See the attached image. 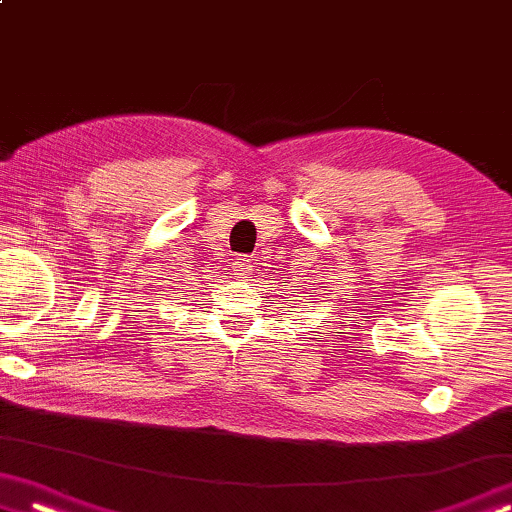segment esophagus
Wrapping results in <instances>:
<instances>
[{
  "label": "esophagus",
  "instance_id": "34e87169",
  "mask_svg": "<svg viewBox=\"0 0 512 512\" xmlns=\"http://www.w3.org/2000/svg\"><path fill=\"white\" fill-rule=\"evenodd\" d=\"M232 269L239 273V276H250V271H253V259H250V255H236Z\"/></svg>",
  "mask_w": 512,
  "mask_h": 512
}]
</instances>
